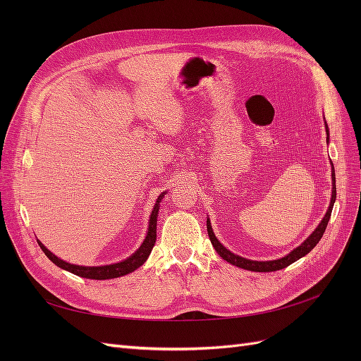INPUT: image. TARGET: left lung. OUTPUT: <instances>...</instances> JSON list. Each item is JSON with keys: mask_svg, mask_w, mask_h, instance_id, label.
<instances>
[{"mask_svg": "<svg viewBox=\"0 0 361 361\" xmlns=\"http://www.w3.org/2000/svg\"><path fill=\"white\" fill-rule=\"evenodd\" d=\"M325 133H326V143L330 141V129L329 126H326V122H325ZM331 200H330V206L329 209H326L324 218L321 220V223L318 224V227L314 228V231L312 232V235L305 239V241L298 245L297 248H293L289 255H286L285 257L281 259H276V260H251V259H245V257H241L238 256L235 253H232L231 250H227L220 241H218L214 231H212V226H211V220L207 218L206 220V227H207V235H209V239L211 243L215 248V251L218 255H220L224 260H227L228 264H232L238 268H243V269H248V271H255V272H271V271H279V269H283L289 267L290 264H293V262H297L298 259L304 257L307 253H310V251L316 247V244H318L321 241V238L325 232L326 228V224H329L330 221V216H331V211H333V206H334V202H336V173H334V167H333V162H331Z\"/></svg>", "mask_w": 361, "mask_h": 361, "instance_id": "1", "label": "left lung"}]
</instances>
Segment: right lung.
Listing matches in <instances>:
<instances>
[{"instance_id": "right-lung-1", "label": "right lung", "mask_w": 361, "mask_h": 361, "mask_svg": "<svg viewBox=\"0 0 361 361\" xmlns=\"http://www.w3.org/2000/svg\"><path fill=\"white\" fill-rule=\"evenodd\" d=\"M164 195H166V192H162L159 195L155 206H154V209H152V214H150V218H149L147 235L145 238L143 244L138 247V250L135 251L134 255H130L128 259H125L122 262H117V264L104 265V267L73 265V264H69V262H66V260L57 257L54 253H51V251L45 245H43L40 241H37V243H39L43 253L47 255V257L52 262V264H56L61 269H66V271L72 272V274H75V276H80V277H84V279H92V280H108V279H117V277L126 276V274H129V272L135 271L137 268H140L141 265L145 264V262L149 257V255H150L152 248H154V245H155L159 203H161Z\"/></svg>"}]
</instances>
